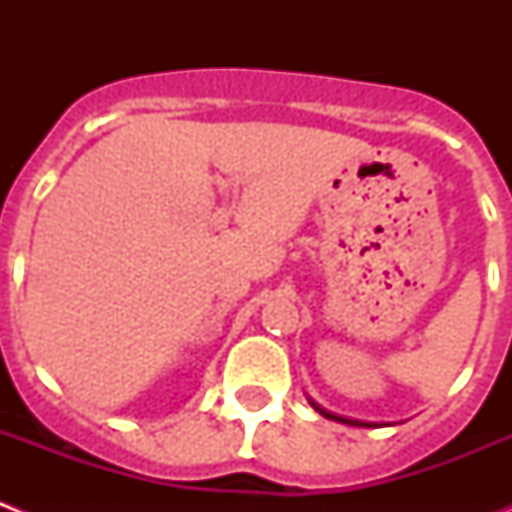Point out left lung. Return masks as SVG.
Listing matches in <instances>:
<instances>
[{
    "instance_id": "1",
    "label": "left lung",
    "mask_w": 512,
    "mask_h": 512,
    "mask_svg": "<svg viewBox=\"0 0 512 512\" xmlns=\"http://www.w3.org/2000/svg\"><path fill=\"white\" fill-rule=\"evenodd\" d=\"M310 402H312V400H310ZM312 408L318 410L320 415H325V418H330V420H338V423H346V425H359V428H366V423H361V420H354V418H343V415L328 413V410H323V408H320V405H315V402H312Z\"/></svg>"
}]
</instances>
